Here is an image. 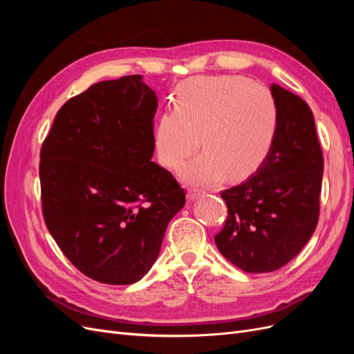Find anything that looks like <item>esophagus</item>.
<instances>
[{"label":"esophagus","instance_id":"esophagus-1","mask_svg":"<svg viewBox=\"0 0 354 354\" xmlns=\"http://www.w3.org/2000/svg\"><path fill=\"white\" fill-rule=\"evenodd\" d=\"M201 195H202V192L198 190V189H195V187H189V189H187V199H189V201L198 199Z\"/></svg>","mask_w":354,"mask_h":354}]
</instances>
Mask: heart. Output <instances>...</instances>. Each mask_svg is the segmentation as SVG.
<instances>
[{
    "instance_id": "b5f03b06",
    "label": "heart",
    "mask_w": 354,
    "mask_h": 354,
    "mask_svg": "<svg viewBox=\"0 0 354 354\" xmlns=\"http://www.w3.org/2000/svg\"><path fill=\"white\" fill-rule=\"evenodd\" d=\"M277 109L269 90L242 77L196 78L177 90L174 111L158 120L159 162L174 169L201 147L202 155L180 169L187 185L209 186L226 176L250 178L269 156Z\"/></svg>"
}]
</instances>
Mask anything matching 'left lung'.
<instances>
[{
    "instance_id": "obj_1",
    "label": "left lung",
    "mask_w": 354,
    "mask_h": 354,
    "mask_svg": "<svg viewBox=\"0 0 354 354\" xmlns=\"http://www.w3.org/2000/svg\"><path fill=\"white\" fill-rule=\"evenodd\" d=\"M277 130L257 174L221 192L227 218L216 234L223 257L246 273L281 269L303 250L317 226L324 153L308 104L272 85Z\"/></svg>"
}]
</instances>
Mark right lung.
I'll return each mask as SVG.
<instances>
[{
	"label": "right lung",
	"mask_w": 354,
	"mask_h": 354,
	"mask_svg": "<svg viewBox=\"0 0 354 354\" xmlns=\"http://www.w3.org/2000/svg\"><path fill=\"white\" fill-rule=\"evenodd\" d=\"M158 99L142 75L102 81L59 109L39 153L42 216L77 269L130 285L159 255L186 192L152 162Z\"/></svg>",
	"instance_id": "obj_1"
}]
</instances>
